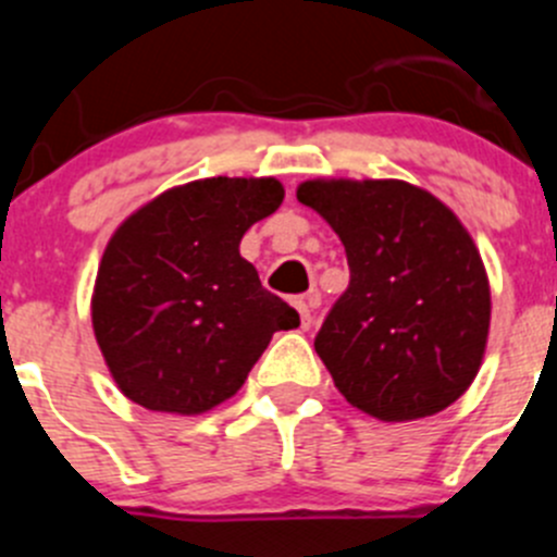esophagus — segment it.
I'll return each instance as SVG.
<instances>
[{"mask_svg":"<svg viewBox=\"0 0 557 557\" xmlns=\"http://www.w3.org/2000/svg\"><path fill=\"white\" fill-rule=\"evenodd\" d=\"M294 307L299 310V318H301V329H310L312 325V310H310V301L307 299H296Z\"/></svg>","mask_w":557,"mask_h":557,"instance_id":"obj_1","label":"esophagus"}]
</instances>
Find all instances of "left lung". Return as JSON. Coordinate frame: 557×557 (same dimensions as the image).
Here are the masks:
<instances>
[{
    "label": "left lung",
    "mask_w": 557,
    "mask_h": 557,
    "mask_svg": "<svg viewBox=\"0 0 557 557\" xmlns=\"http://www.w3.org/2000/svg\"><path fill=\"white\" fill-rule=\"evenodd\" d=\"M296 199L347 252L350 285L314 336L342 396L383 423L458 401L491 329L485 263L458 215L404 180H307Z\"/></svg>",
    "instance_id": "1"
}]
</instances>
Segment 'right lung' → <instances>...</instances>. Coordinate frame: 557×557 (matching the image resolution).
Listing matches in <instances>:
<instances>
[{"label":"right lung","mask_w":557,"mask_h":557,"mask_svg":"<svg viewBox=\"0 0 557 557\" xmlns=\"http://www.w3.org/2000/svg\"><path fill=\"white\" fill-rule=\"evenodd\" d=\"M283 196L274 177L194 180L115 228L91 323L123 396L153 412H207L245 385L274 331L299 325V312L239 256L247 228Z\"/></svg>","instance_id":"right-lung-1"}]
</instances>
